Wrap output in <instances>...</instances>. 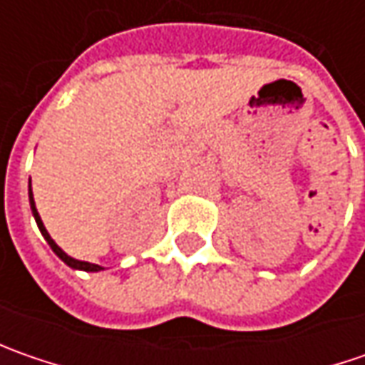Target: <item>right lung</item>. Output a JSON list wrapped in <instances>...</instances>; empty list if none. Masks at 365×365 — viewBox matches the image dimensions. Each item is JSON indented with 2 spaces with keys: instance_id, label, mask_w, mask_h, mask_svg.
Returning a JSON list of instances; mask_svg holds the SVG:
<instances>
[{
  "instance_id": "right-lung-1",
  "label": "right lung",
  "mask_w": 365,
  "mask_h": 365,
  "mask_svg": "<svg viewBox=\"0 0 365 365\" xmlns=\"http://www.w3.org/2000/svg\"><path fill=\"white\" fill-rule=\"evenodd\" d=\"M28 199H30V209H32V215L36 219V225H38V230L40 233L44 235V240L48 242V245L52 247V252L58 256V258L63 259L64 264L68 266V268H73V270H83V272H101V270H106V268H101L99 264H91V262H83V259H77V258H71L66 252H64L61 245L56 244L52 237H50V233L46 232V227H44V223H42V219H40V213H38V209H36V203H34V195H32V182L28 185Z\"/></svg>"
}]
</instances>
